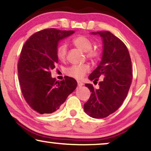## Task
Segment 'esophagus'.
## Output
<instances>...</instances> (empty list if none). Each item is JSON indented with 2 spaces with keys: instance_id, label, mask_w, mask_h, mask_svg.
Masks as SVG:
<instances>
[{
  "instance_id": "esophagus-1",
  "label": "esophagus",
  "mask_w": 151,
  "mask_h": 151,
  "mask_svg": "<svg viewBox=\"0 0 151 151\" xmlns=\"http://www.w3.org/2000/svg\"><path fill=\"white\" fill-rule=\"evenodd\" d=\"M83 83L81 82V81H77V85H78V86H79V87L83 86Z\"/></svg>"
}]
</instances>
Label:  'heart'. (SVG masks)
Returning <instances> with one entry per match:
<instances>
[{
    "label": "heart",
    "mask_w": 151,
    "mask_h": 151,
    "mask_svg": "<svg viewBox=\"0 0 151 151\" xmlns=\"http://www.w3.org/2000/svg\"><path fill=\"white\" fill-rule=\"evenodd\" d=\"M72 43L77 48L85 52L86 57L92 62H96L101 56V51L93 48V41L89 38L83 35H79L72 39ZM68 53V46L66 43H60L57 47L56 55L60 60H64ZM89 66L86 64L72 65L67 69L66 74L71 77L80 79L89 72Z\"/></svg>",
    "instance_id": "b5f03b06"
}]
</instances>
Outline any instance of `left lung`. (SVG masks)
<instances>
[{
    "instance_id": "1",
    "label": "left lung",
    "mask_w": 151,
    "mask_h": 151,
    "mask_svg": "<svg viewBox=\"0 0 151 151\" xmlns=\"http://www.w3.org/2000/svg\"><path fill=\"white\" fill-rule=\"evenodd\" d=\"M91 34H99L104 46L102 60L88 78L94 83H97L99 77L102 80L98 89L91 83L85 84L91 94L83 108L90 117L99 119L115 112L126 99L132 81V60L124 43L111 32Z\"/></svg>"
}]
</instances>
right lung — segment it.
I'll use <instances>...</instances> for the list:
<instances>
[{"label":"right lung","mask_w":151,"mask_h":151,"mask_svg":"<svg viewBox=\"0 0 151 151\" xmlns=\"http://www.w3.org/2000/svg\"><path fill=\"white\" fill-rule=\"evenodd\" d=\"M74 31L45 29L32 35L22 48L17 64L22 93L29 105L40 114L52 113L77 88V81L66 77L63 81L51 77L50 70L58 63L60 40Z\"/></svg>","instance_id":"1"}]
</instances>
